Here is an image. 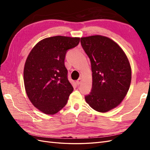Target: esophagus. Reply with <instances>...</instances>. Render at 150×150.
<instances>
[{"label": "esophagus", "mask_w": 150, "mask_h": 150, "mask_svg": "<svg viewBox=\"0 0 150 150\" xmlns=\"http://www.w3.org/2000/svg\"><path fill=\"white\" fill-rule=\"evenodd\" d=\"M81 81H82V78H79V79H78V80L76 81V83H77V84H81Z\"/></svg>", "instance_id": "obj_1"}]
</instances>
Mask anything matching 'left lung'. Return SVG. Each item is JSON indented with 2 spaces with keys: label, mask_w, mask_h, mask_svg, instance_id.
<instances>
[{
  "label": "left lung",
  "mask_w": 150,
  "mask_h": 150,
  "mask_svg": "<svg viewBox=\"0 0 150 150\" xmlns=\"http://www.w3.org/2000/svg\"><path fill=\"white\" fill-rule=\"evenodd\" d=\"M91 64L93 85L85 100L95 111L106 112L119 106L128 93L131 81L130 63L114 40L101 35L81 38Z\"/></svg>",
  "instance_id": "1"
}]
</instances>
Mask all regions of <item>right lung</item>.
Here are the masks:
<instances>
[{
	"mask_svg": "<svg viewBox=\"0 0 150 150\" xmlns=\"http://www.w3.org/2000/svg\"><path fill=\"white\" fill-rule=\"evenodd\" d=\"M79 38L57 35L40 40L32 49L24 68V82L32 104L46 115L65 106L73 87L64 65L66 51L78 45Z\"/></svg>",
	"mask_w": 150,
	"mask_h": 150,
	"instance_id": "obj_1",
	"label": "right lung"
}]
</instances>
